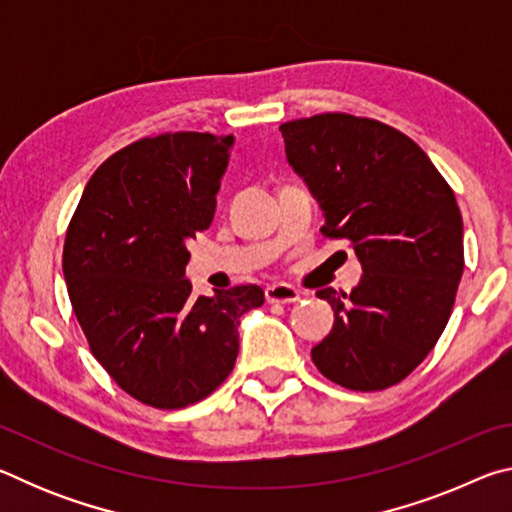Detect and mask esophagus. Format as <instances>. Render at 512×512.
<instances>
[{"mask_svg":"<svg viewBox=\"0 0 512 512\" xmlns=\"http://www.w3.org/2000/svg\"><path fill=\"white\" fill-rule=\"evenodd\" d=\"M302 293L291 287V284H271V287H266V300L271 302H282V305H289V302H298Z\"/></svg>","mask_w":512,"mask_h":512,"instance_id":"obj_1","label":"esophagus"}]
</instances>
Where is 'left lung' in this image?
Returning a JSON list of instances; mask_svg holds the SVG:
<instances>
[{"instance_id":"8db88e82","label":"left lung","mask_w":512,"mask_h":512,"mask_svg":"<svg viewBox=\"0 0 512 512\" xmlns=\"http://www.w3.org/2000/svg\"><path fill=\"white\" fill-rule=\"evenodd\" d=\"M280 131L289 167L323 210V235L350 239L363 271L350 293L318 291L334 325L311 359L334 384L381 391L422 363L452 314L461 210L427 153L381 121L325 112Z\"/></svg>"}]
</instances>
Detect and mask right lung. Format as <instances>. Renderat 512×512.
I'll return each instance as SVG.
<instances>
[{
	"label": "right lung",
	"instance_id": "add662e5",
	"mask_svg": "<svg viewBox=\"0 0 512 512\" xmlns=\"http://www.w3.org/2000/svg\"><path fill=\"white\" fill-rule=\"evenodd\" d=\"M232 135L146 137L101 164L67 228L63 273L90 350L128 395L183 409L235 368L257 284L192 296L189 239L210 228Z\"/></svg>",
	"mask_w": 512,
	"mask_h": 512
}]
</instances>
